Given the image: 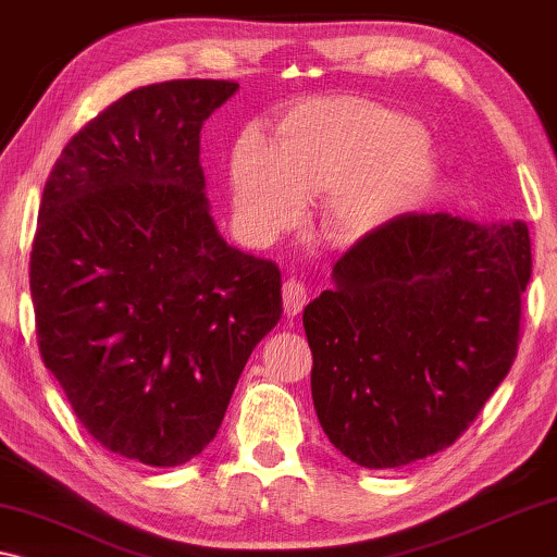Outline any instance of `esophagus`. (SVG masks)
<instances>
[{
	"mask_svg": "<svg viewBox=\"0 0 557 557\" xmlns=\"http://www.w3.org/2000/svg\"><path fill=\"white\" fill-rule=\"evenodd\" d=\"M281 296H284L286 317H296L304 307H307V301H309L307 286H304L301 281H296V278L286 281L284 288H281Z\"/></svg>",
	"mask_w": 557,
	"mask_h": 557,
	"instance_id": "1",
	"label": "esophagus"
}]
</instances>
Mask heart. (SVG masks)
Returning a JSON list of instances; mask_svg holds the SVG:
<instances>
[{"label": "heart", "instance_id": "b5f03b06", "mask_svg": "<svg viewBox=\"0 0 557 557\" xmlns=\"http://www.w3.org/2000/svg\"><path fill=\"white\" fill-rule=\"evenodd\" d=\"M436 170V151L406 113L368 98H314L286 113L271 149L256 136L235 147V218L250 238L271 240L324 195V233L360 243L410 208Z\"/></svg>", "mask_w": 557, "mask_h": 557}]
</instances>
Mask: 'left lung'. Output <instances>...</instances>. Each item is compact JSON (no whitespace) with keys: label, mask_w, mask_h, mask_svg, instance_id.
<instances>
[{"label":"left lung","mask_w":557,"mask_h":557,"mask_svg":"<svg viewBox=\"0 0 557 557\" xmlns=\"http://www.w3.org/2000/svg\"><path fill=\"white\" fill-rule=\"evenodd\" d=\"M530 273L522 220L406 212L355 243L304 309L334 448L395 469L451 446L512 368Z\"/></svg>","instance_id":"8db88e82"}]
</instances>
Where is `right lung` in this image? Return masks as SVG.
<instances>
[{
  "label": "right lung",
  "mask_w": 557,
  "mask_h": 557,
  "mask_svg": "<svg viewBox=\"0 0 557 557\" xmlns=\"http://www.w3.org/2000/svg\"><path fill=\"white\" fill-rule=\"evenodd\" d=\"M233 81L136 88L67 141L29 256L37 345L109 451L177 467L215 438L250 352L281 319V271L210 215L202 124Z\"/></svg>",
  "instance_id": "right-lung-1"
}]
</instances>
